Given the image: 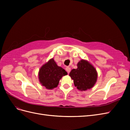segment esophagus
I'll return each instance as SVG.
<instances>
[{
	"label": "esophagus",
	"instance_id": "1",
	"mask_svg": "<svg viewBox=\"0 0 130 130\" xmlns=\"http://www.w3.org/2000/svg\"><path fill=\"white\" fill-rule=\"evenodd\" d=\"M66 71L67 72V73L69 74L70 72V70H71V69H70V68L68 67H67L66 68Z\"/></svg>",
	"mask_w": 130,
	"mask_h": 130
}]
</instances>
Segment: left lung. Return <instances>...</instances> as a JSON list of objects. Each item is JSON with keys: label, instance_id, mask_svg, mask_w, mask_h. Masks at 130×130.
Listing matches in <instances>:
<instances>
[{"label": "left lung", "instance_id": "1", "mask_svg": "<svg viewBox=\"0 0 130 130\" xmlns=\"http://www.w3.org/2000/svg\"><path fill=\"white\" fill-rule=\"evenodd\" d=\"M77 67L76 69H72L69 73L75 86L81 91L91 89L97 81L96 69L89 61L83 59L77 63Z\"/></svg>", "mask_w": 130, "mask_h": 130}]
</instances>
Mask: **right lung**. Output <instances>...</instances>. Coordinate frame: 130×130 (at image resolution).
<instances>
[{"label": "right lung", "mask_w": 130, "mask_h": 130, "mask_svg": "<svg viewBox=\"0 0 130 130\" xmlns=\"http://www.w3.org/2000/svg\"><path fill=\"white\" fill-rule=\"evenodd\" d=\"M67 74L64 69L57 66L52 58L40 68L38 76L43 86L48 89H53L57 87L61 78Z\"/></svg>", "instance_id": "right-lung-1"}]
</instances>
